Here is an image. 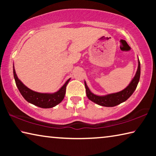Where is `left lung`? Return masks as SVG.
Segmentation results:
<instances>
[{
    "label": "left lung",
    "mask_w": 156,
    "mask_h": 156,
    "mask_svg": "<svg viewBox=\"0 0 156 156\" xmlns=\"http://www.w3.org/2000/svg\"><path fill=\"white\" fill-rule=\"evenodd\" d=\"M140 76V60L138 59V67L136 75L133 78V80H131L130 84H129L125 89H123L122 91L117 92V93L115 94H111L106 95V96H100L91 93V91L89 90V89L88 88L87 85L86 83L84 82V86H85L86 88L87 96L88 98L91 100L92 102H94L95 103L99 105H101V106H116V105L126 101V100L133 94L134 91L136 90L137 85H138V84Z\"/></svg>",
    "instance_id": "obj_1"
}]
</instances>
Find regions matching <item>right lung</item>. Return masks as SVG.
I'll list each match as a JSON object with an SVG mask.
<instances>
[{"label":"right lung","instance_id":"add662e5","mask_svg":"<svg viewBox=\"0 0 156 156\" xmlns=\"http://www.w3.org/2000/svg\"><path fill=\"white\" fill-rule=\"evenodd\" d=\"M13 72H14L16 84L23 97L30 103L44 109L54 107L62 102L66 93V87L70 80V78L67 80L64 85L57 92H55L54 94H42L31 90L30 89L27 87L18 78L14 67L13 68Z\"/></svg>","mask_w":156,"mask_h":156}]
</instances>
